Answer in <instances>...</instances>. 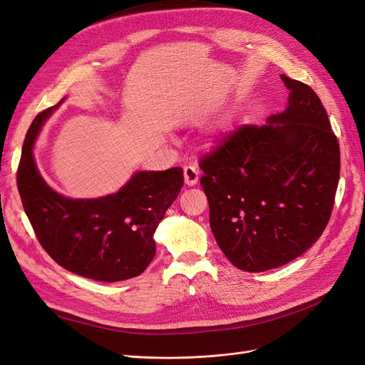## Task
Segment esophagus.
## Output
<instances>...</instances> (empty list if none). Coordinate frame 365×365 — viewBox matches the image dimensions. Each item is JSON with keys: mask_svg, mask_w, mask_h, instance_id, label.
Listing matches in <instances>:
<instances>
[{"mask_svg": "<svg viewBox=\"0 0 365 365\" xmlns=\"http://www.w3.org/2000/svg\"><path fill=\"white\" fill-rule=\"evenodd\" d=\"M197 180H200V170H197V168H195V165H185V168H184V181H185V184L189 187L196 185Z\"/></svg>", "mask_w": 365, "mask_h": 365, "instance_id": "obj_1", "label": "esophagus"}]
</instances>
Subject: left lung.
Wrapping results in <instances>:
<instances>
[{
    "label": "left lung",
    "instance_id": "1",
    "mask_svg": "<svg viewBox=\"0 0 365 365\" xmlns=\"http://www.w3.org/2000/svg\"><path fill=\"white\" fill-rule=\"evenodd\" d=\"M289 103L242 125L200 158L210 227L236 268L289 263L323 235L339 181V145L311 86L282 74Z\"/></svg>",
    "mask_w": 365,
    "mask_h": 365
}]
</instances>
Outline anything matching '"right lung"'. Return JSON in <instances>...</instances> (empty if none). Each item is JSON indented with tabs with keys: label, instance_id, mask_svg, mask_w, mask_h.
<instances>
[{
	"label": "right lung",
	"instance_id": "obj_1",
	"mask_svg": "<svg viewBox=\"0 0 365 365\" xmlns=\"http://www.w3.org/2000/svg\"><path fill=\"white\" fill-rule=\"evenodd\" d=\"M61 105L31 121L16 172L24 212L48 256L77 275L97 282L137 277L155 256L153 235L184 184L181 168L137 172L129 182L98 200H68L42 180L33 141L43 121Z\"/></svg>",
	"mask_w": 365,
	"mask_h": 365
}]
</instances>
